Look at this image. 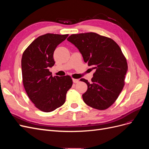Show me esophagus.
<instances>
[{"instance_id": "obj_1", "label": "esophagus", "mask_w": 149, "mask_h": 149, "mask_svg": "<svg viewBox=\"0 0 149 149\" xmlns=\"http://www.w3.org/2000/svg\"><path fill=\"white\" fill-rule=\"evenodd\" d=\"M73 82L74 83H78L79 82V80L77 79H73Z\"/></svg>"}]
</instances>
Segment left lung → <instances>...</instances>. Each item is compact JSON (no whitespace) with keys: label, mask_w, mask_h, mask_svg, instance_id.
I'll return each instance as SVG.
<instances>
[{"label":"left lung","mask_w":149,"mask_h":149,"mask_svg":"<svg viewBox=\"0 0 149 149\" xmlns=\"http://www.w3.org/2000/svg\"><path fill=\"white\" fill-rule=\"evenodd\" d=\"M67 40L78 48L84 62L95 70L91 83L80 79L88 86L82 96L84 102L98 110L107 109L125 84L128 66L120 48L112 39L93 32L73 34Z\"/></svg>","instance_id":"1"}]
</instances>
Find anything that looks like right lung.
Here are the masks:
<instances>
[{"mask_svg":"<svg viewBox=\"0 0 149 149\" xmlns=\"http://www.w3.org/2000/svg\"><path fill=\"white\" fill-rule=\"evenodd\" d=\"M68 34L47 33L31 42L22 58V81L25 91L35 106L49 112L65 102L73 80L70 76H53L49 68L55 65L53 53Z\"/></svg>","mask_w":149,"mask_h":149,"instance_id":"1","label":"right lung"}]
</instances>
